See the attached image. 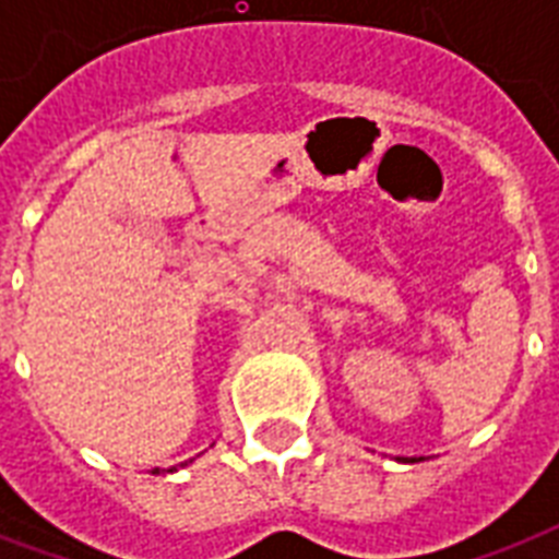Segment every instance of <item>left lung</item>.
I'll use <instances>...</instances> for the list:
<instances>
[{"mask_svg":"<svg viewBox=\"0 0 559 559\" xmlns=\"http://www.w3.org/2000/svg\"><path fill=\"white\" fill-rule=\"evenodd\" d=\"M412 461H415V459H412Z\"/></svg>","mask_w":559,"mask_h":559,"instance_id":"1","label":"left lung"}]
</instances>
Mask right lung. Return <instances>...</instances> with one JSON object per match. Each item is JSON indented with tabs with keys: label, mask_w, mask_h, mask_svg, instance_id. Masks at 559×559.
<instances>
[{
	"label": "right lung",
	"mask_w": 559,
	"mask_h": 559,
	"mask_svg": "<svg viewBox=\"0 0 559 559\" xmlns=\"http://www.w3.org/2000/svg\"><path fill=\"white\" fill-rule=\"evenodd\" d=\"M179 467H188V461H186V464H179ZM159 473H162V469H159V467L153 469V476H159ZM168 473H177V467H170V469H168Z\"/></svg>",
	"instance_id": "add662e5"
}]
</instances>
